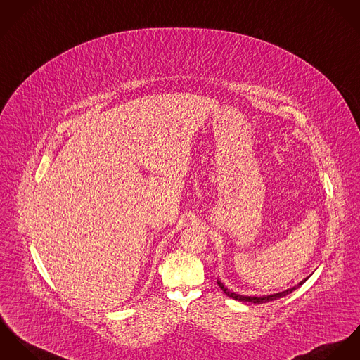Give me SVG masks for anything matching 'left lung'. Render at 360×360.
Instances as JSON below:
<instances>
[{
    "label": "left lung",
    "mask_w": 360,
    "mask_h": 360,
    "mask_svg": "<svg viewBox=\"0 0 360 360\" xmlns=\"http://www.w3.org/2000/svg\"><path fill=\"white\" fill-rule=\"evenodd\" d=\"M309 278V276H308ZM307 279L301 280L297 285H294V287H291V288H287V290H284V291H280V292H276V294H269V295H262V297H248V295H240V294H236V292H233V291H231V290H228L225 285H224V283H221V280H218L217 283H218V285L221 287V290L228 295V297H231V298H233V300H238V301H243V302H252V304H264V302H269V301H275V300H279L281 297H285L287 294H290V292H292L294 290H297L300 285H302Z\"/></svg>",
    "instance_id": "left-lung-1"
}]
</instances>
